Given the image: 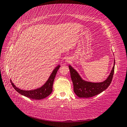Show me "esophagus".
I'll list each match as a JSON object with an SVG mask.
<instances>
[{
    "label": "esophagus",
    "instance_id": "esophagus-1",
    "mask_svg": "<svg viewBox=\"0 0 127 127\" xmlns=\"http://www.w3.org/2000/svg\"><path fill=\"white\" fill-rule=\"evenodd\" d=\"M65 62H66V63H70V62H71V59H70V58H67L66 59Z\"/></svg>",
    "mask_w": 127,
    "mask_h": 127
}]
</instances>
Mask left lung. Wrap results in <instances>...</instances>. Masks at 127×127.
Returning <instances> with one entry per match:
<instances>
[{
  "label": "left lung",
  "mask_w": 127,
  "mask_h": 127,
  "mask_svg": "<svg viewBox=\"0 0 127 127\" xmlns=\"http://www.w3.org/2000/svg\"><path fill=\"white\" fill-rule=\"evenodd\" d=\"M115 64V61H114V65L107 79L103 82L99 83L87 82L82 80L78 72L71 66L69 65L75 93L80 98H88L98 95L105 91L112 81L114 73Z\"/></svg>",
  "instance_id": "8db88e82"
}]
</instances>
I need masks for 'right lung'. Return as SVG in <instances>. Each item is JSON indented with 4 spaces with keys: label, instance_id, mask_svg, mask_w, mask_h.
<instances>
[{
    "label": "right lung",
    "instance_id": "add662e5",
    "mask_svg": "<svg viewBox=\"0 0 127 127\" xmlns=\"http://www.w3.org/2000/svg\"><path fill=\"white\" fill-rule=\"evenodd\" d=\"M60 67V65H58L56 68L53 70L52 74H51L50 77L48 78V80L46 81L45 84L43 85L42 87L39 88L36 90H31V91H24L20 90L18 88L16 87V86L14 85V84L11 82V85L12 87L14 88L15 90L22 95L28 97V98H31L32 99H36V100H40L46 98L50 94L52 93L53 91L52 86L54 80H55V76L57 74V72L58 70V69Z\"/></svg>",
    "mask_w": 127,
    "mask_h": 127
}]
</instances>
